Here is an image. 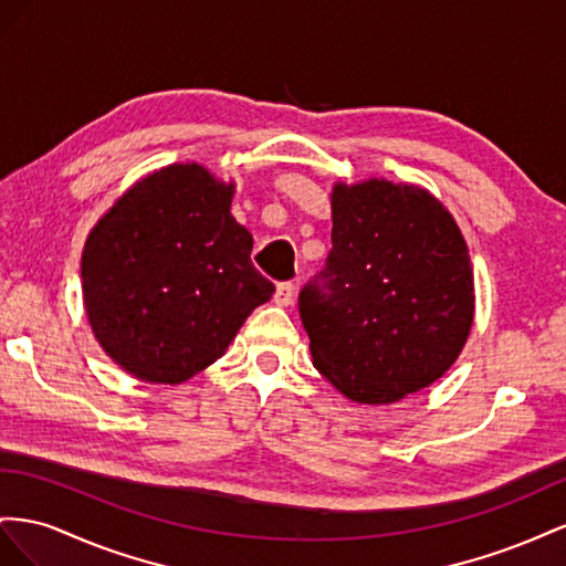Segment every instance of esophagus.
Wrapping results in <instances>:
<instances>
[{
    "mask_svg": "<svg viewBox=\"0 0 566 566\" xmlns=\"http://www.w3.org/2000/svg\"><path fill=\"white\" fill-rule=\"evenodd\" d=\"M296 301V286L292 282H284L277 286V292H274V303L282 305V308H286V305H292Z\"/></svg>",
    "mask_w": 566,
    "mask_h": 566,
    "instance_id": "1",
    "label": "esophagus"
}]
</instances>
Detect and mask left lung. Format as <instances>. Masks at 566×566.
<instances>
[{
  "label": "left lung",
  "instance_id": "obj_1",
  "mask_svg": "<svg viewBox=\"0 0 566 566\" xmlns=\"http://www.w3.org/2000/svg\"><path fill=\"white\" fill-rule=\"evenodd\" d=\"M329 294L298 311L317 373L363 406H389L441 379L474 325L470 249L431 191L384 177L332 189Z\"/></svg>",
  "mask_w": 566,
  "mask_h": 566
}]
</instances>
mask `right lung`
<instances>
[{"label":"right lung","instance_id":"right-lung-1","mask_svg":"<svg viewBox=\"0 0 566 566\" xmlns=\"http://www.w3.org/2000/svg\"><path fill=\"white\" fill-rule=\"evenodd\" d=\"M234 182L199 164L144 175L87 234L83 301L108 358L151 384H182L222 358L272 282L230 213Z\"/></svg>","mask_w":566,"mask_h":566}]
</instances>
